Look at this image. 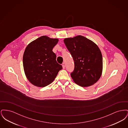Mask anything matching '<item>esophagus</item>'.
Wrapping results in <instances>:
<instances>
[{"label":"esophagus","mask_w":128,"mask_h":128,"mask_svg":"<svg viewBox=\"0 0 128 128\" xmlns=\"http://www.w3.org/2000/svg\"><path fill=\"white\" fill-rule=\"evenodd\" d=\"M62 68H63V69H65V65L64 64L62 65Z\"/></svg>","instance_id":"obj_1"}]
</instances>
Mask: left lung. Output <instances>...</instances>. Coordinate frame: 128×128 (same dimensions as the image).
<instances>
[{"label":"left lung","instance_id":"1","mask_svg":"<svg viewBox=\"0 0 128 128\" xmlns=\"http://www.w3.org/2000/svg\"><path fill=\"white\" fill-rule=\"evenodd\" d=\"M64 42L74 62V70L70 73L73 81L82 87L97 82L103 68L102 55L98 46L81 36L66 38Z\"/></svg>","mask_w":128,"mask_h":128}]
</instances>
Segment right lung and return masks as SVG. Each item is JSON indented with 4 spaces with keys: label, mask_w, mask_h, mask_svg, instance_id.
Returning <instances> with one entry per match:
<instances>
[{
    "label": "right lung",
    "mask_w": 128,
    "mask_h": 128,
    "mask_svg": "<svg viewBox=\"0 0 128 128\" xmlns=\"http://www.w3.org/2000/svg\"><path fill=\"white\" fill-rule=\"evenodd\" d=\"M58 41V39L42 36L30 43L25 49L23 56L25 74L33 85L41 87L49 85L62 68L52 51Z\"/></svg>",
    "instance_id": "1"
}]
</instances>
